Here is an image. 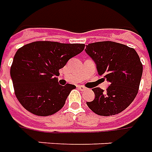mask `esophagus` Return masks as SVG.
I'll use <instances>...</instances> for the list:
<instances>
[{"label":"esophagus","instance_id":"1","mask_svg":"<svg viewBox=\"0 0 152 152\" xmlns=\"http://www.w3.org/2000/svg\"><path fill=\"white\" fill-rule=\"evenodd\" d=\"M78 88L79 89V90H81V91H84V90H86L87 88H85L84 86H82V85H79V86H78Z\"/></svg>","mask_w":152,"mask_h":152}]
</instances>
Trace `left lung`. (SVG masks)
<instances>
[{
  "label": "left lung",
  "mask_w": 152,
  "mask_h": 152,
  "mask_svg": "<svg viewBox=\"0 0 152 152\" xmlns=\"http://www.w3.org/2000/svg\"><path fill=\"white\" fill-rule=\"evenodd\" d=\"M85 51L95 61L99 75L110 83L106 91L92 88L95 99L87 102L93 112L102 116L122 112L133 102L139 89L142 64L133 48L115 42L88 44Z\"/></svg>",
  "instance_id": "left-lung-1"
}]
</instances>
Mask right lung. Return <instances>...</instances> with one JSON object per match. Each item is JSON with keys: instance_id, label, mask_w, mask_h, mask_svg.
<instances>
[{"instance_id": "1", "label": "right lung", "mask_w": 152, "mask_h": 152, "mask_svg": "<svg viewBox=\"0 0 152 152\" xmlns=\"http://www.w3.org/2000/svg\"><path fill=\"white\" fill-rule=\"evenodd\" d=\"M84 44L39 41L20 47L10 67L15 94L33 115H51L64 106L74 85L58 83L59 70L84 50Z\"/></svg>"}]
</instances>
